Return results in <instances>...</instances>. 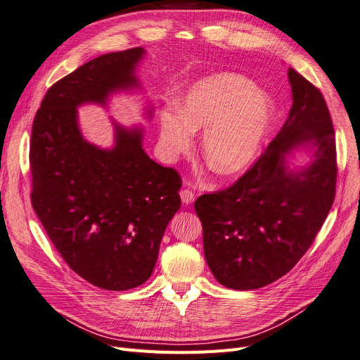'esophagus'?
Listing matches in <instances>:
<instances>
[{"label":"esophagus","mask_w":360,"mask_h":360,"mask_svg":"<svg viewBox=\"0 0 360 360\" xmlns=\"http://www.w3.org/2000/svg\"><path fill=\"white\" fill-rule=\"evenodd\" d=\"M180 198H181V202L183 204H192L195 201V193L191 191V189H181L180 191Z\"/></svg>","instance_id":"obj_1"}]
</instances>
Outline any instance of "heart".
I'll list each match as a JSON object with an SVG mask.
<instances>
[{
    "label": "heart",
    "instance_id": "heart-1",
    "mask_svg": "<svg viewBox=\"0 0 360 360\" xmlns=\"http://www.w3.org/2000/svg\"><path fill=\"white\" fill-rule=\"evenodd\" d=\"M274 118V101L252 81L230 72L212 73L189 86L180 111H160L159 139L168 156H177L191 148L193 132L204 129V162L217 176L231 177L255 162Z\"/></svg>",
    "mask_w": 360,
    "mask_h": 360
}]
</instances>
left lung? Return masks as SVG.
<instances>
[{"label": "left lung", "mask_w": 360, "mask_h": 360, "mask_svg": "<svg viewBox=\"0 0 360 360\" xmlns=\"http://www.w3.org/2000/svg\"><path fill=\"white\" fill-rule=\"evenodd\" d=\"M292 105L261 158L231 188L195 201L204 255L231 290L271 284L307 252L333 204L336 153L332 118L319 89L288 69ZM307 150L304 166H291Z\"/></svg>", "instance_id": "8db88e82"}]
</instances>
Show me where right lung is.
<instances>
[{
    "label": "right lung",
    "mask_w": 360,
    "mask_h": 360,
    "mask_svg": "<svg viewBox=\"0 0 360 360\" xmlns=\"http://www.w3.org/2000/svg\"><path fill=\"white\" fill-rule=\"evenodd\" d=\"M144 48L97 57L48 90L31 130V202L69 267L111 291L151 276L169 221L180 209L181 180L143 148L144 126L111 118L114 146L82 136L78 108L110 106L114 94L141 93L136 69ZM151 120L153 105L144 108Z\"/></svg>",
    "instance_id": "add662e5"
}]
</instances>
